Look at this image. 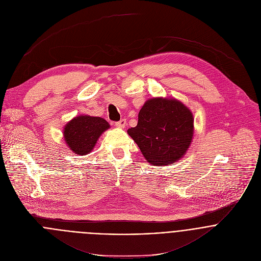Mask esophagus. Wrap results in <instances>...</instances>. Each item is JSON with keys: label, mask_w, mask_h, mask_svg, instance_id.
<instances>
[{"label": "esophagus", "mask_w": 261, "mask_h": 261, "mask_svg": "<svg viewBox=\"0 0 261 261\" xmlns=\"http://www.w3.org/2000/svg\"><path fill=\"white\" fill-rule=\"evenodd\" d=\"M115 125H116L117 127H119V128H124L125 125H126V120H125V119H121V120L117 121V122L115 123Z\"/></svg>", "instance_id": "1"}]
</instances>
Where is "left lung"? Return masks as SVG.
Returning a JSON list of instances; mask_svg holds the SVG:
<instances>
[{
	"label": "left lung",
	"mask_w": 261,
	"mask_h": 261,
	"mask_svg": "<svg viewBox=\"0 0 261 261\" xmlns=\"http://www.w3.org/2000/svg\"><path fill=\"white\" fill-rule=\"evenodd\" d=\"M127 134L150 165H174L191 144L193 115L176 98L153 97L144 103L137 126L128 128Z\"/></svg>",
	"instance_id": "8db88e82"
}]
</instances>
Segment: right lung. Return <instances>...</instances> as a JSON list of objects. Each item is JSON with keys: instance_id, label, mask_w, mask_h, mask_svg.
<instances>
[{"instance_id": "1", "label": "right lung", "mask_w": 261, "mask_h": 261, "mask_svg": "<svg viewBox=\"0 0 261 261\" xmlns=\"http://www.w3.org/2000/svg\"><path fill=\"white\" fill-rule=\"evenodd\" d=\"M109 127L110 124L101 117L76 116L65 125V142L75 154L85 155L92 151L99 136Z\"/></svg>"}]
</instances>
